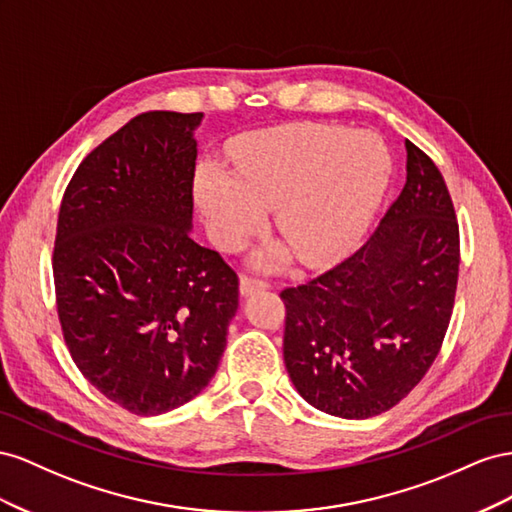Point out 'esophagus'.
<instances>
[{"instance_id": "esophagus-1", "label": "esophagus", "mask_w": 512, "mask_h": 512, "mask_svg": "<svg viewBox=\"0 0 512 512\" xmlns=\"http://www.w3.org/2000/svg\"><path fill=\"white\" fill-rule=\"evenodd\" d=\"M264 289H268V283L261 279H255V276H242L240 279V294L242 296H251V294H255V291H264Z\"/></svg>"}]
</instances>
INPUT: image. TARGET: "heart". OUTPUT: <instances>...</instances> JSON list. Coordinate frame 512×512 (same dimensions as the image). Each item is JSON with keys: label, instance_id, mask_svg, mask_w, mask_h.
I'll return each instance as SVG.
<instances>
[{"label": "heart", "instance_id": "obj_1", "mask_svg": "<svg viewBox=\"0 0 512 512\" xmlns=\"http://www.w3.org/2000/svg\"><path fill=\"white\" fill-rule=\"evenodd\" d=\"M238 173L206 163L195 197L212 238L236 251L266 223L304 266H321L352 246L382 197L390 158L369 133L302 126L248 141L236 152ZM281 251L259 253L257 264L276 266Z\"/></svg>", "mask_w": 512, "mask_h": 512}]
</instances>
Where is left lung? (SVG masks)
<instances>
[{
    "mask_svg": "<svg viewBox=\"0 0 512 512\" xmlns=\"http://www.w3.org/2000/svg\"><path fill=\"white\" fill-rule=\"evenodd\" d=\"M405 150V186L371 238L281 291L287 373L330 416L371 418L407 397L440 354L455 304V208L433 160L412 141Z\"/></svg>",
    "mask_w": 512,
    "mask_h": 512,
    "instance_id": "8db88e82",
    "label": "left lung"
}]
</instances>
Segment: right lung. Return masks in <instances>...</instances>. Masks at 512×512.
I'll return each mask as SVG.
<instances>
[{
	"instance_id": "right-lung-1",
	"label": "right lung",
	"mask_w": 512,
	"mask_h": 512,
	"mask_svg": "<svg viewBox=\"0 0 512 512\" xmlns=\"http://www.w3.org/2000/svg\"><path fill=\"white\" fill-rule=\"evenodd\" d=\"M203 113L150 111L85 156L53 251L57 315L83 377L139 416L210 384L238 311V276L193 229Z\"/></svg>"
}]
</instances>
